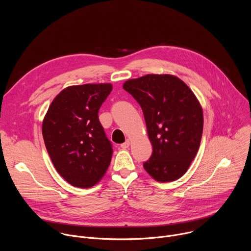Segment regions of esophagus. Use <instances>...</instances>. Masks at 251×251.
I'll return each instance as SVG.
<instances>
[{
    "label": "esophagus",
    "mask_w": 251,
    "mask_h": 251,
    "mask_svg": "<svg viewBox=\"0 0 251 251\" xmlns=\"http://www.w3.org/2000/svg\"><path fill=\"white\" fill-rule=\"evenodd\" d=\"M129 145H130V141H129V140H126L124 143H122V144L120 145V147H121L122 149H127V148L129 147Z\"/></svg>",
    "instance_id": "esophagus-1"
}]
</instances>
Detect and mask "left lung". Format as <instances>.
Wrapping results in <instances>:
<instances>
[{
  "label": "left lung",
  "instance_id": "left-lung-1",
  "mask_svg": "<svg viewBox=\"0 0 251 251\" xmlns=\"http://www.w3.org/2000/svg\"><path fill=\"white\" fill-rule=\"evenodd\" d=\"M123 88L140 104L153 153L143 166L158 182H173L189 169L200 148L203 116L188 85L174 75H147Z\"/></svg>",
  "mask_w": 251,
  "mask_h": 251
}]
</instances>
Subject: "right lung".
Here are the masks:
<instances>
[{
  "mask_svg": "<svg viewBox=\"0 0 251 251\" xmlns=\"http://www.w3.org/2000/svg\"><path fill=\"white\" fill-rule=\"evenodd\" d=\"M112 91L109 83L63 89L43 122V137L51 162L64 180L77 188L96 185L108 169L113 149L98 111Z\"/></svg>",
  "mask_w": 251,
  "mask_h": 251,
  "instance_id": "add662e5",
  "label": "right lung"
}]
</instances>
